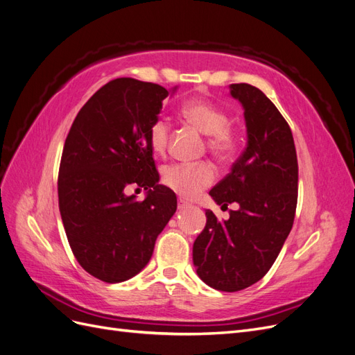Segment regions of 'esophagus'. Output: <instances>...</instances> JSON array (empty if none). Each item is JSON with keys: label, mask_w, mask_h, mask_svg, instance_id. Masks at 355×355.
Masks as SVG:
<instances>
[{"label": "esophagus", "mask_w": 355, "mask_h": 355, "mask_svg": "<svg viewBox=\"0 0 355 355\" xmlns=\"http://www.w3.org/2000/svg\"><path fill=\"white\" fill-rule=\"evenodd\" d=\"M191 206V204L189 202H187L185 200H182V198H179L178 200V209L179 210H182V209H187V207H189Z\"/></svg>", "instance_id": "34e87169"}]
</instances>
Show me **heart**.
Segmentation results:
<instances>
[{
    "mask_svg": "<svg viewBox=\"0 0 355 355\" xmlns=\"http://www.w3.org/2000/svg\"><path fill=\"white\" fill-rule=\"evenodd\" d=\"M180 114L198 132L207 135V149L218 159L230 161L237 153L239 136L228 124V114L220 106L204 99H194L182 106ZM170 135L171 125L166 118H155L148 130V141L155 154L164 155L167 153ZM214 179L216 170L209 161L173 164L163 171L164 184L184 198L197 197L201 191L213 185Z\"/></svg>",
    "mask_w": 355,
    "mask_h": 355,
    "instance_id": "b5f03b06",
    "label": "heart"
}]
</instances>
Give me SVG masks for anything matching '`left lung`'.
Masks as SVG:
<instances>
[{
	"label": "left lung",
	"mask_w": 355,
	"mask_h": 355,
	"mask_svg": "<svg viewBox=\"0 0 355 355\" xmlns=\"http://www.w3.org/2000/svg\"><path fill=\"white\" fill-rule=\"evenodd\" d=\"M230 89L244 108L247 146L210 196L219 206L237 202L240 209L223 222L207 210L206 227L192 247L198 277L220 292H239L270 271L297 204V157L284 116L254 85Z\"/></svg>",
	"instance_id": "1"
}]
</instances>
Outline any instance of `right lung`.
<instances>
[{
    "mask_svg": "<svg viewBox=\"0 0 355 355\" xmlns=\"http://www.w3.org/2000/svg\"><path fill=\"white\" fill-rule=\"evenodd\" d=\"M168 92L154 83L116 78L96 92L75 116L63 145L58 194L71 250L105 283L141 272L158 234L176 211V196L158 185L149 125ZM148 189L144 202L123 191Z\"/></svg>",
    "mask_w": 355,
    "mask_h": 355,
    "instance_id": "right-lung-1",
    "label": "right lung"
}]
</instances>
